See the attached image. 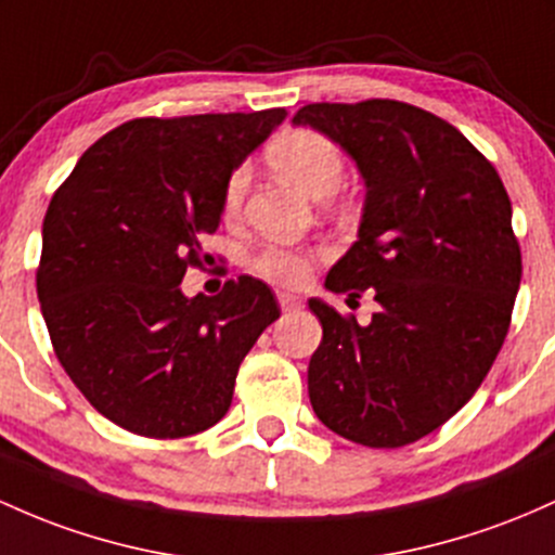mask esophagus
<instances>
[{
    "label": "esophagus",
    "mask_w": 555,
    "mask_h": 555,
    "mask_svg": "<svg viewBox=\"0 0 555 555\" xmlns=\"http://www.w3.org/2000/svg\"><path fill=\"white\" fill-rule=\"evenodd\" d=\"M276 300H279V306H282V310H297V308L302 306L300 295H295V292L279 289V292H276Z\"/></svg>",
    "instance_id": "1"
}]
</instances>
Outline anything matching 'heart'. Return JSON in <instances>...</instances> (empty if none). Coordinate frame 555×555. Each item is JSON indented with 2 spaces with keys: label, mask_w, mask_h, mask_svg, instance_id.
Segmentation results:
<instances>
[{
  "label": "heart",
  "mask_w": 555,
  "mask_h": 555,
  "mask_svg": "<svg viewBox=\"0 0 555 555\" xmlns=\"http://www.w3.org/2000/svg\"><path fill=\"white\" fill-rule=\"evenodd\" d=\"M268 160L271 166L308 192L310 197H326L334 189L343 184L345 160L343 152L332 139L315 131H292L287 137L279 139L271 150H268ZM249 184V168L240 166L229 176L227 189H223V208L234 212L242 205ZM255 268L263 273L266 279L276 284H287L297 287L308 279L310 258L302 249L289 247H268L255 258Z\"/></svg>",
  "instance_id": "heart-1"
}]
</instances>
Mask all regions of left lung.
Returning <instances> with one entry per match:
<instances>
[{"instance_id":"1","label":"left lung","mask_w":555,"mask_h":555,"mask_svg":"<svg viewBox=\"0 0 555 555\" xmlns=\"http://www.w3.org/2000/svg\"><path fill=\"white\" fill-rule=\"evenodd\" d=\"M292 126L339 144L366 186L358 240L324 287L374 289L379 302L361 326L310 297L324 326L310 405L358 446L422 440L472 400L508 332L521 253L501 176L459 129L405 102H321Z\"/></svg>"}]
</instances>
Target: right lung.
<instances>
[{"label":"right lung","instance_id":"1","mask_svg":"<svg viewBox=\"0 0 555 555\" xmlns=\"http://www.w3.org/2000/svg\"><path fill=\"white\" fill-rule=\"evenodd\" d=\"M287 118H139L94 142L54 192L36 273L41 315L73 385L102 416L157 440L227 416L240 363L279 319L268 284L186 297V266L223 216L229 176Z\"/></svg>","mask_w":555,"mask_h":555}]
</instances>
